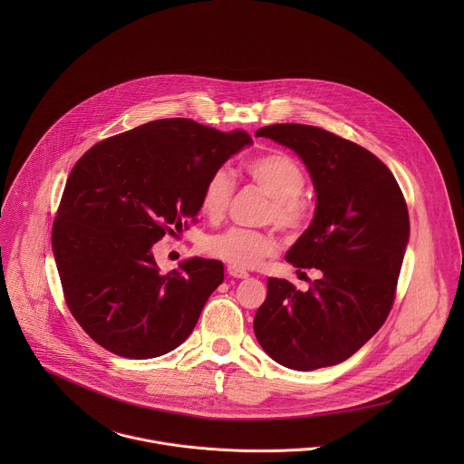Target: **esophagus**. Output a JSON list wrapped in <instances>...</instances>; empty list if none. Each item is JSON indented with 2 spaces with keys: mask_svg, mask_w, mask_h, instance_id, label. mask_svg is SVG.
Masks as SVG:
<instances>
[{
  "mask_svg": "<svg viewBox=\"0 0 464 464\" xmlns=\"http://www.w3.org/2000/svg\"><path fill=\"white\" fill-rule=\"evenodd\" d=\"M228 275L234 276V278H246L248 276V271L246 269H241V267H234V266H228L227 267Z\"/></svg>",
  "mask_w": 464,
  "mask_h": 464,
  "instance_id": "1",
  "label": "esophagus"
}]
</instances>
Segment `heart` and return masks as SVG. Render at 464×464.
Returning a JSON list of instances; mask_svg holds the SVG:
<instances>
[{
  "label": "heart",
  "mask_w": 464,
  "mask_h": 464,
  "mask_svg": "<svg viewBox=\"0 0 464 464\" xmlns=\"http://www.w3.org/2000/svg\"><path fill=\"white\" fill-rule=\"evenodd\" d=\"M243 175L269 197L263 219L273 221L280 230L302 232L313 219V201L304 195L305 171L287 153L271 151L257 155L243 164ZM236 191L234 177L219 168L208 175L199 195V210L216 221L227 212ZM276 248L275 237L265 230L230 227L208 236L203 250L234 267H252L271 256Z\"/></svg>",
  "instance_id": "obj_1"
}]
</instances>
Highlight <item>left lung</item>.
Instances as JSON below:
<instances>
[{
    "mask_svg": "<svg viewBox=\"0 0 464 464\" xmlns=\"http://www.w3.org/2000/svg\"><path fill=\"white\" fill-rule=\"evenodd\" d=\"M257 135L295 150L313 177L316 214L285 261L298 271L316 267L320 276L305 293L267 278L254 331L285 368L334 366L379 331L393 307L409 239L405 198L390 168L348 139L296 123Z\"/></svg>",
    "mask_w": 464,
    "mask_h": 464,
    "instance_id": "obj_1",
    "label": "left lung"
}]
</instances>
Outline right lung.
<instances>
[{"label": "right lung", "mask_w": 464, "mask_h": 464, "mask_svg": "<svg viewBox=\"0 0 464 464\" xmlns=\"http://www.w3.org/2000/svg\"><path fill=\"white\" fill-rule=\"evenodd\" d=\"M252 139L186 118L96 142L74 164L52 246L78 325L109 352L150 359L175 350L223 282V263L189 259L160 273L151 246L197 223L208 175Z\"/></svg>", "instance_id": "obj_1"}]
</instances>
